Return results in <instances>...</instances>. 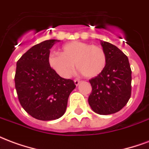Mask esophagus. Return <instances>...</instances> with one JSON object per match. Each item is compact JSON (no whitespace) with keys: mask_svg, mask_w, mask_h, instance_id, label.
<instances>
[{"mask_svg":"<svg viewBox=\"0 0 149 149\" xmlns=\"http://www.w3.org/2000/svg\"><path fill=\"white\" fill-rule=\"evenodd\" d=\"M74 83L77 86V85H79V84L81 83V81H79V80H74Z\"/></svg>","mask_w":149,"mask_h":149,"instance_id":"1","label":"esophagus"}]
</instances>
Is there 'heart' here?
<instances>
[{
    "label": "heart",
    "instance_id": "b5f03b06",
    "mask_svg": "<svg viewBox=\"0 0 149 149\" xmlns=\"http://www.w3.org/2000/svg\"><path fill=\"white\" fill-rule=\"evenodd\" d=\"M106 62V54L101 47L79 40L66 43L61 53L53 52L49 56V66L65 78L70 77L74 64L84 77H96L104 71Z\"/></svg>",
    "mask_w": 149,
    "mask_h": 149
}]
</instances>
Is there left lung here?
Wrapping results in <instances>:
<instances>
[{"instance_id": "8db88e82", "label": "left lung", "mask_w": 149, "mask_h": 149, "mask_svg": "<svg viewBox=\"0 0 149 149\" xmlns=\"http://www.w3.org/2000/svg\"><path fill=\"white\" fill-rule=\"evenodd\" d=\"M106 54V66L96 77L89 80L92 93L88 104L94 112L109 115L119 112L131 97L132 70L128 58L120 49L101 40Z\"/></svg>"}]
</instances>
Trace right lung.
Listing matches in <instances>:
<instances>
[{
	"mask_svg": "<svg viewBox=\"0 0 149 149\" xmlns=\"http://www.w3.org/2000/svg\"><path fill=\"white\" fill-rule=\"evenodd\" d=\"M58 40L33 46L17 62L15 87L22 108L34 118L52 120L65 114L74 81L61 77L49 64L50 49Z\"/></svg>",
	"mask_w": 149,
	"mask_h": 149,
	"instance_id": "right-lung-1",
	"label": "right lung"
}]
</instances>
